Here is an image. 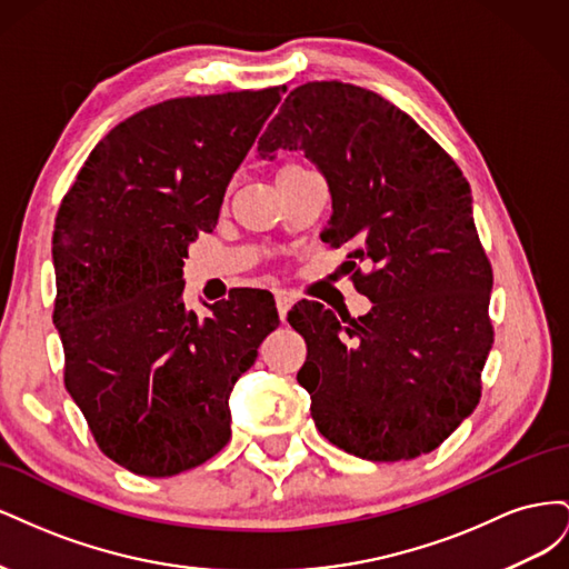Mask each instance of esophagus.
I'll return each instance as SVG.
<instances>
[{
    "label": "esophagus",
    "mask_w": 569,
    "mask_h": 569,
    "mask_svg": "<svg viewBox=\"0 0 569 569\" xmlns=\"http://www.w3.org/2000/svg\"><path fill=\"white\" fill-rule=\"evenodd\" d=\"M274 303H278L280 320H284V318H287V313H289L291 303H295V299H291V297L287 295V291H278V295H274Z\"/></svg>",
    "instance_id": "obj_1"
}]
</instances>
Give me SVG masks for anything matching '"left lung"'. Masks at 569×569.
Instances as JSON below:
<instances>
[{"label":"left lung","instance_id":"1","mask_svg":"<svg viewBox=\"0 0 569 569\" xmlns=\"http://www.w3.org/2000/svg\"><path fill=\"white\" fill-rule=\"evenodd\" d=\"M280 149L303 151L330 187L322 242L372 266L353 272L366 316L339 320L316 301L289 311L308 343L297 380L316 427L363 460L435 451L477 408L493 343L468 180L408 113L339 80L289 92L258 157Z\"/></svg>","mask_w":569,"mask_h":569}]
</instances>
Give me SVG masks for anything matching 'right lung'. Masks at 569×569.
Segmentation results:
<instances>
[{
  "label": "right lung",
  "instance_id": "1",
  "mask_svg": "<svg viewBox=\"0 0 569 569\" xmlns=\"http://www.w3.org/2000/svg\"><path fill=\"white\" fill-rule=\"evenodd\" d=\"M280 88L180 97L118 123L68 189L54 226V325L66 389L113 462L173 477L230 441V393L278 327L270 291L182 301V266Z\"/></svg>",
  "mask_w": 569,
  "mask_h": 569
}]
</instances>
